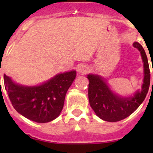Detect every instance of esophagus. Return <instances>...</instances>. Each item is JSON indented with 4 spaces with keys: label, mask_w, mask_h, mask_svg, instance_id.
I'll return each mask as SVG.
<instances>
[{
    "label": "esophagus",
    "mask_w": 153,
    "mask_h": 153,
    "mask_svg": "<svg viewBox=\"0 0 153 153\" xmlns=\"http://www.w3.org/2000/svg\"><path fill=\"white\" fill-rule=\"evenodd\" d=\"M88 70H89V67L86 65H84V64H82V65L80 66L78 69V72L80 74H86L88 72Z\"/></svg>",
    "instance_id": "1"
}]
</instances>
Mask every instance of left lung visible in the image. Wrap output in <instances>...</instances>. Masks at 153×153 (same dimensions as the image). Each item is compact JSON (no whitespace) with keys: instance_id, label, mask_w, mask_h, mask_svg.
<instances>
[{"instance_id":"obj_1","label":"left lung","mask_w":153,"mask_h":153,"mask_svg":"<svg viewBox=\"0 0 153 153\" xmlns=\"http://www.w3.org/2000/svg\"><path fill=\"white\" fill-rule=\"evenodd\" d=\"M133 47L141 53L143 64V79L141 90H137L132 95L121 96L111 89L101 75H87L89 81L88 89L89 104L97 116L104 121L116 122L129 116L142 104L149 90L150 72L147 57L139 43L134 42Z\"/></svg>"}]
</instances>
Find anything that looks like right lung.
Returning a JSON list of instances; mask_svg holds the SVG:
<instances>
[{
  "label": "right lung",
  "mask_w": 153,
  "mask_h": 153,
  "mask_svg": "<svg viewBox=\"0 0 153 153\" xmlns=\"http://www.w3.org/2000/svg\"><path fill=\"white\" fill-rule=\"evenodd\" d=\"M76 77V71L58 73L35 86L17 84L4 74V81L15 110L31 121L47 123L58 118L62 111L66 94Z\"/></svg>",
  "instance_id": "right-lung-1"
}]
</instances>
